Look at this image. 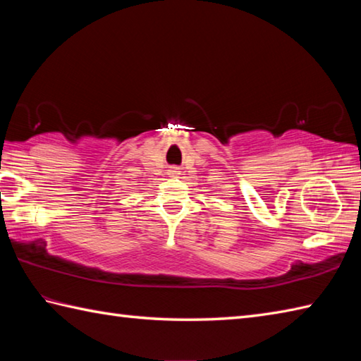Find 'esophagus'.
<instances>
[{"label": "esophagus", "instance_id": "34e87169", "mask_svg": "<svg viewBox=\"0 0 361 361\" xmlns=\"http://www.w3.org/2000/svg\"><path fill=\"white\" fill-rule=\"evenodd\" d=\"M169 172H172V175H178L180 169L178 167H171V171H169Z\"/></svg>", "mask_w": 361, "mask_h": 361}]
</instances>
